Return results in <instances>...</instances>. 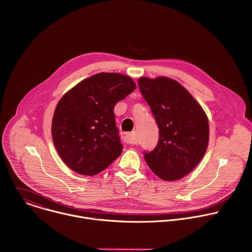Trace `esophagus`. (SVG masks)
<instances>
[{"instance_id": "34e87169", "label": "esophagus", "mask_w": 252, "mask_h": 252, "mask_svg": "<svg viewBox=\"0 0 252 252\" xmlns=\"http://www.w3.org/2000/svg\"><path fill=\"white\" fill-rule=\"evenodd\" d=\"M124 139L128 144H136L137 143L134 133H125L124 134Z\"/></svg>"}]
</instances>
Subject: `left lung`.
<instances>
[{
	"instance_id": "1",
	"label": "left lung",
	"mask_w": 252,
	"mask_h": 252,
	"mask_svg": "<svg viewBox=\"0 0 252 252\" xmlns=\"http://www.w3.org/2000/svg\"><path fill=\"white\" fill-rule=\"evenodd\" d=\"M140 91L159 128L156 148L144 155L152 172L164 181L189 174L203 159L209 145L206 112L178 81L159 76L140 77Z\"/></svg>"
}]
</instances>
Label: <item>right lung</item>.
Listing matches in <instances>:
<instances>
[{
  "label": "right lung",
  "instance_id": "add662e5",
  "mask_svg": "<svg viewBox=\"0 0 252 252\" xmlns=\"http://www.w3.org/2000/svg\"><path fill=\"white\" fill-rule=\"evenodd\" d=\"M135 89L130 76L101 72L80 81L62 97L54 113L52 136L69 169L94 176L121 155L114 107Z\"/></svg>",
  "mask_w": 252,
  "mask_h": 252
}]
</instances>
